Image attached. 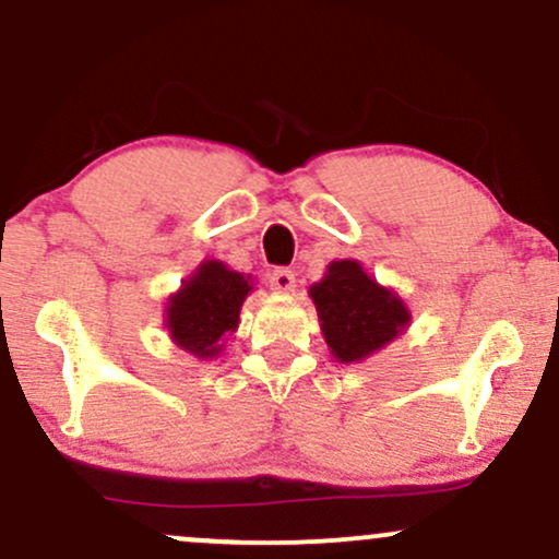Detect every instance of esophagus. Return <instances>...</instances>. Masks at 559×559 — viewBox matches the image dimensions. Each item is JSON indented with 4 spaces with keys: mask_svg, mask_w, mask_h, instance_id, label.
<instances>
[{
    "mask_svg": "<svg viewBox=\"0 0 559 559\" xmlns=\"http://www.w3.org/2000/svg\"><path fill=\"white\" fill-rule=\"evenodd\" d=\"M269 287L277 293H293L296 290V274H293L290 269H274V272L269 274Z\"/></svg>",
    "mask_w": 559,
    "mask_h": 559,
    "instance_id": "1",
    "label": "esophagus"
}]
</instances>
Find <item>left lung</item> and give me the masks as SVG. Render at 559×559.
<instances>
[{
  "label": "left lung",
  "instance_id": "left-lung-1",
  "mask_svg": "<svg viewBox=\"0 0 559 559\" xmlns=\"http://www.w3.org/2000/svg\"><path fill=\"white\" fill-rule=\"evenodd\" d=\"M309 296L330 354L341 364L364 361L401 335L412 313L396 293L369 277L359 261H332Z\"/></svg>",
  "mask_w": 559,
  "mask_h": 559
}]
</instances>
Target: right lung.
Instances as JSON below:
<instances>
[{
    "label": "right lung",
    "instance_id": "obj_1",
    "mask_svg": "<svg viewBox=\"0 0 559 559\" xmlns=\"http://www.w3.org/2000/svg\"><path fill=\"white\" fill-rule=\"evenodd\" d=\"M248 280L222 261L200 263L166 304V330L171 341L198 359L222 354V341L237 330L242 300L253 290Z\"/></svg>",
    "mask_w": 559,
    "mask_h": 559
}]
</instances>
